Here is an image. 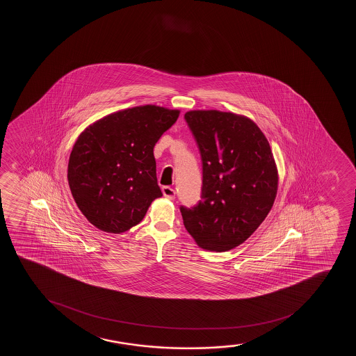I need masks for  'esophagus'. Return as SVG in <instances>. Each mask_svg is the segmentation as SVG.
I'll return each instance as SVG.
<instances>
[{
  "mask_svg": "<svg viewBox=\"0 0 356 356\" xmlns=\"http://www.w3.org/2000/svg\"><path fill=\"white\" fill-rule=\"evenodd\" d=\"M163 195L166 197V198H168V200H175V197H176V191H175L173 188H170V186H163Z\"/></svg>",
  "mask_w": 356,
  "mask_h": 356,
  "instance_id": "34e87169",
  "label": "esophagus"
}]
</instances>
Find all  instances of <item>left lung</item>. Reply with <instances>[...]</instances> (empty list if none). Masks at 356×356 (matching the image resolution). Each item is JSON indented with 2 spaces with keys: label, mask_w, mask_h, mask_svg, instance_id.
Wrapping results in <instances>:
<instances>
[{
  "label": "left lung",
  "mask_w": 356,
  "mask_h": 356,
  "mask_svg": "<svg viewBox=\"0 0 356 356\" xmlns=\"http://www.w3.org/2000/svg\"><path fill=\"white\" fill-rule=\"evenodd\" d=\"M184 118L203 168L202 200L191 209L180 207L185 228L203 250H233L273 207L278 170L270 143L257 123L242 115L191 111Z\"/></svg>",
  "instance_id": "8db88e82"
}]
</instances>
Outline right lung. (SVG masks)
Returning a JSON list of instances; mask_svg holds the SVG:
<instances>
[{"label":"right lung","instance_id":"obj_1","mask_svg":"<svg viewBox=\"0 0 356 356\" xmlns=\"http://www.w3.org/2000/svg\"><path fill=\"white\" fill-rule=\"evenodd\" d=\"M179 113L152 104L128 108L106 115L78 136L67 180L91 225L106 233L127 232L163 196L153 148Z\"/></svg>","mask_w":356,"mask_h":356}]
</instances>
